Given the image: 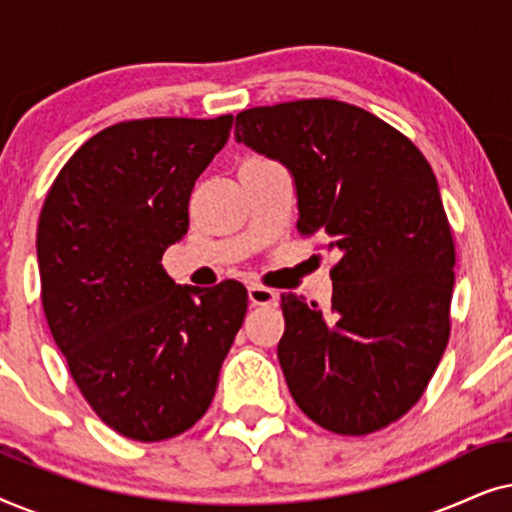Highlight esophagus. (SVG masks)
Segmentation results:
<instances>
[{
  "label": "esophagus",
  "instance_id": "obj_1",
  "mask_svg": "<svg viewBox=\"0 0 512 512\" xmlns=\"http://www.w3.org/2000/svg\"><path fill=\"white\" fill-rule=\"evenodd\" d=\"M249 303L251 305H277V293L272 289H265V286L251 284L249 286Z\"/></svg>",
  "mask_w": 512,
  "mask_h": 512
}]
</instances>
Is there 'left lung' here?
Returning a JSON list of instances; mask_svg holds the SVG:
<instances>
[{"mask_svg": "<svg viewBox=\"0 0 512 512\" xmlns=\"http://www.w3.org/2000/svg\"><path fill=\"white\" fill-rule=\"evenodd\" d=\"M235 139L291 172L298 230L340 254L331 314L284 293L277 359L312 422L366 436L401 419L450 340L454 242L422 151L338 100L237 114Z\"/></svg>", "mask_w": 512, "mask_h": 512, "instance_id": "obj_1", "label": "left lung"}]
</instances>
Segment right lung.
I'll return each instance as SVG.
<instances>
[{"label":"right lung","mask_w":512,"mask_h":512,"mask_svg":"<svg viewBox=\"0 0 512 512\" xmlns=\"http://www.w3.org/2000/svg\"><path fill=\"white\" fill-rule=\"evenodd\" d=\"M230 128V114L111 125L67 160L41 209L48 328L83 398L125 438L156 443L205 415L247 314L240 282L181 286L160 263Z\"/></svg>","instance_id":"add662e5"}]
</instances>
